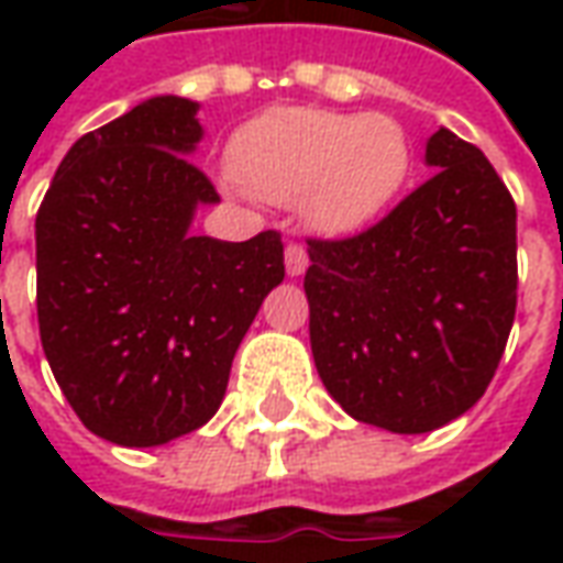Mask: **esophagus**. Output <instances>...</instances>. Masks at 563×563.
<instances>
[{"instance_id": "obj_1", "label": "esophagus", "mask_w": 563, "mask_h": 563, "mask_svg": "<svg viewBox=\"0 0 563 563\" xmlns=\"http://www.w3.org/2000/svg\"><path fill=\"white\" fill-rule=\"evenodd\" d=\"M310 265L307 258V250L301 244H286V274L289 277H301Z\"/></svg>"}]
</instances>
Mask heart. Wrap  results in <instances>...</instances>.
<instances>
[{
	"label": "heart",
	"instance_id": "heart-1",
	"mask_svg": "<svg viewBox=\"0 0 563 563\" xmlns=\"http://www.w3.org/2000/svg\"><path fill=\"white\" fill-rule=\"evenodd\" d=\"M232 162L256 196L298 201L310 229L353 234L401 196L413 144L389 114L274 108L238 132Z\"/></svg>",
	"mask_w": 563,
	"mask_h": 563
}]
</instances>
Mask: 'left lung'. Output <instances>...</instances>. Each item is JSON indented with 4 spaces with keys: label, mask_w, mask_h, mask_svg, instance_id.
Wrapping results in <instances>:
<instances>
[{
    "label": "left lung",
    "mask_w": 563,
    "mask_h": 563,
    "mask_svg": "<svg viewBox=\"0 0 563 563\" xmlns=\"http://www.w3.org/2000/svg\"><path fill=\"white\" fill-rule=\"evenodd\" d=\"M434 168L367 232L307 241L310 350L322 386L391 434L479 401L516 319V201L483 150L437 129Z\"/></svg>",
    "instance_id": "left-lung-1"
}]
</instances>
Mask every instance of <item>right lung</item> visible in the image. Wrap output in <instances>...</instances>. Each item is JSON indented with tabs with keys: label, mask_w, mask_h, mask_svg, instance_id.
Segmentation results:
<instances>
[{
	"label": "right lung",
	"mask_w": 563,
	"mask_h": 563,
	"mask_svg": "<svg viewBox=\"0 0 563 563\" xmlns=\"http://www.w3.org/2000/svg\"><path fill=\"white\" fill-rule=\"evenodd\" d=\"M198 102L156 96L71 144L35 217L38 331L71 410L117 446H162L220 410L280 232L192 234L220 196L186 159Z\"/></svg>",
	"instance_id": "obj_1"
}]
</instances>
